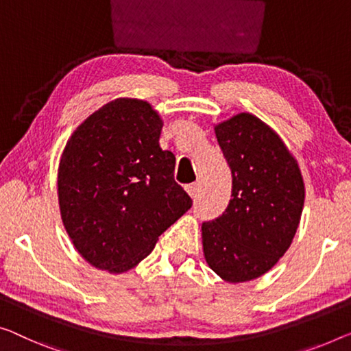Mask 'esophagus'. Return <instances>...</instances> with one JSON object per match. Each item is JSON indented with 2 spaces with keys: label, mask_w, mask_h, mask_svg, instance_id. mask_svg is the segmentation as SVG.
Returning a JSON list of instances; mask_svg holds the SVG:
<instances>
[{
  "label": "esophagus",
  "mask_w": 351,
  "mask_h": 351,
  "mask_svg": "<svg viewBox=\"0 0 351 351\" xmlns=\"http://www.w3.org/2000/svg\"><path fill=\"white\" fill-rule=\"evenodd\" d=\"M186 191L189 192V195L195 200V198H198V193H200V184H198V182H192V184L186 187Z\"/></svg>",
  "instance_id": "esophagus-1"
}]
</instances>
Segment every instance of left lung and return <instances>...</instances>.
<instances>
[{
    "label": "left lung",
    "instance_id": "obj_1",
    "mask_svg": "<svg viewBox=\"0 0 351 351\" xmlns=\"http://www.w3.org/2000/svg\"><path fill=\"white\" fill-rule=\"evenodd\" d=\"M214 132L232 169V200L216 221L203 222V255L221 279L239 284L268 273L289 250L304 181L282 138L255 114H234Z\"/></svg>",
    "mask_w": 351,
    "mask_h": 351
}]
</instances>
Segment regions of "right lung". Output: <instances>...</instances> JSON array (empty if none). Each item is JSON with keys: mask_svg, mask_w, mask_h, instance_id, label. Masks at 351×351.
Here are the masks:
<instances>
[{"mask_svg": "<svg viewBox=\"0 0 351 351\" xmlns=\"http://www.w3.org/2000/svg\"><path fill=\"white\" fill-rule=\"evenodd\" d=\"M162 118L149 102L118 97L91 113L67 140L58 167L61 219L77 252L121 274L192 206L162 151Z\"/></svg>", "mask_w": 351, "mask_h": 351, "instance_id": "obj_1", "label": "right lung"}]
</instances>
